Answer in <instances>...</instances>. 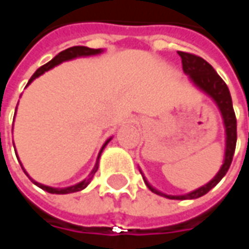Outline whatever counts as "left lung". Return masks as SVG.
Segmentation results:
<instances>
[{"label": "left lung", "instance_id": "8db88e82", "mask_svg": "<svg viewBox=\"0 0 249 249\" xmlns=\"http://www.w3.org/2000/svg\"><path fill=\"white\" fill-rule=\"evenodd\" d=\"M178 53L180 59H182L183 72L189 76V79L196 88L199 89L201 91H203L208 97H210L212 100L214 101V104L218 107L220 113H221L224 128H225V155H224V161H222L220 171L215 174L214 178L209 180L206 185L201 186V187H198V189L190 191L187 194H182V196H168V194L161 193L158 189H155L154 186L145 179L142 170H140V173H142V179H144L147 187L158 196L170 198V199H196V198L202 197L208 191L212 190L228 173L231 163H232V159H233L234 148H236L237 124H236V116H234L233 105H232V97H231L227 83L222 81L221 76L215 72L214 69L205 59L199 58L197 55H193V53H187V52L179 51Z\"/></svg>", "mask_w": 249, "mask_h": 249}]
</instances>
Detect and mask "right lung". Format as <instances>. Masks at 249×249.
<instances>
[{"mask_svg":"<svg viewBox=\"0 0 249 249\" xmlns=\"http://www.w3.org/2000/svg\"><path fill=\"white\" fill-rule=\"evenodd\" d=\"M102 52H104V50H101V48H98V50H94V48H89V47H83V46L70 47V48H67V50H64V51L59 52L58 55L52 59V60H50V62L44 64V66H41L40 69H37L34 75L31 76V79H29L28 85H31V83L34 82L37 76H40L41 74H44L46 71L51 70V69H53L55 66L63 63V62L72 60V59H76V58H82V56H93V55H98V53H102ZM16 109H17V107H16ZM110 140H112V137H109L107 142H105V144L102 145L100 154H98V158H97V161H95V166H94V168L91 170V173L89 174L88 177L83 179L82 182H79V183H76V185L69 186V187H51V186H46V185H43V183L36 182V180H34V179L31 178V177L28 175L27 171H25V168L22 167V164H21V168L24 170V173L27 174V177H29V179L34 182L35 185L39 186L40 189H43L44 191H48V193H51V194H70V193H76V191H81V190H83L85 187H88L89 183L91 182V179H93V177H94V174L97 173V170H98V160H100L101 154H102L104 148L107 147V142H110ZM13 145H15V144H13ZM16 156H17V154H16ZM18 161H20V159H18Z\"/></svg>","mask_w":249,"mask_h":249,"instance_id":"right-lung-1","label":"right lung"}]
</instances>
